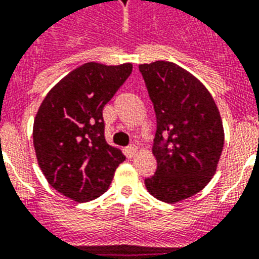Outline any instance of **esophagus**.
Instances as JSON below:
<instances>
[{
  "label": "esophagus",
  "mask_w": 259,
  "mask_h": 259,
  "mask_svg": "<svg viewBox=\"0 0 259 259\" xmlns=\"http://www.w3.org/2000/svg\"><path fill=\"white\" fill-rule=\"evenodd\" d=\"M137 152H138V149L136 145H130V147H127V149H126V153H127V156H129V157H133V156L137 155Z\"/></svg>",
  "instance_id": "esophagus-1"
}]
</instances>
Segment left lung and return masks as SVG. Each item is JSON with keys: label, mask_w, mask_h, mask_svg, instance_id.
Masks as SVG:
<instances>
[{"label": "left lung", "mask_w": 259, "mask_h": 259, "mask_svg": "<svg viewBox=\"0 0 259 259\" xmlns=\"http://www.w3.org/2000/svg\"><path fill=\"white\" fill-rule=\"evenodd\" d=\"M156 114L155 175L145 179L155 198L174 204L204 189L224 147L219 108L204 84L167 61L140 65Z\"/></svg>", "instance_id": "left-lung-1"}]
</instances>
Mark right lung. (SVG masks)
<instances>
[{
	"mask_svg": "<svg viewBox=\"0 0 259 259\" xmlns=\"http://www.w3.org/2000/svg\"><path fill=\"white\" fill-rule=\"evenodd\" d=\"M132 69V64L81 65L51 88L37 110L32 132L37 164L50 186L70 200L100 197L125 160L104 138L103 107Z\"/></svg>",
	"mask_w": 259,
	"mask_h": 259,
	"instance_id": "right-lung-1",
	"label": "right lung"
}]
</instances>
